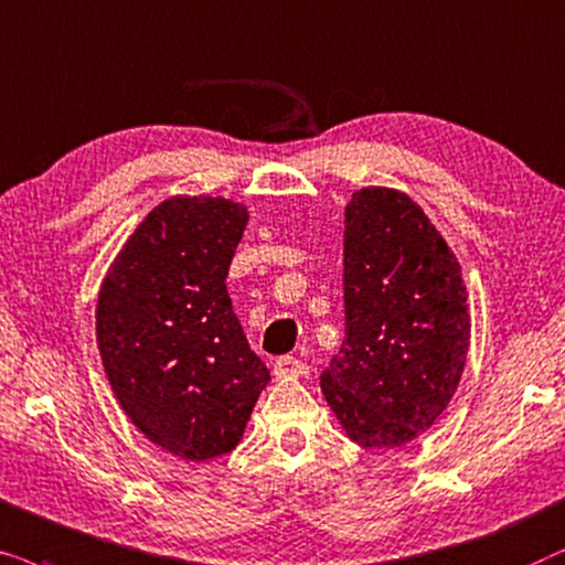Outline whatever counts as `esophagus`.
Returning <instances> with one entry per match:
<instances>
[{"label": "esophagus", "instance_id": "esophagus-1", "mask_svg": "<svg viewBox=\"0 0 565 565\" xmlns=\"http://www.w3.org/2000/svg\"><path fill=\"white\" fill-rule=\"evenodd\" d=\"M310 372V366L305 361L291 359V356H281L274 364V377L276 380H295V377H305Z\"/></svg>", "mask_w": 565, "mask_h": 565}]
</instances>
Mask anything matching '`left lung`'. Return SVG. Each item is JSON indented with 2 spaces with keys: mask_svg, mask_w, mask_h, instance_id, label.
<instances>
[{
  "mask_svg": "<svg viewBox=\"0 0 565 565\" xmlns=\"http://www.w3.org/2000/svg\"><path fill=\"white\" fill-rule=\"evenodd\" d=\"M343 302L345 341L322 372V395L353 445H408L447 411L470 349L460 260L408 193H351Z\"/></svg>",
  "mask_w": 565,
  "mask_h": 565,
  "instance_id": "obj_1",
  "label": "left lung"
}]
</instances>
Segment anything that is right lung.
I'll use <instances>...</instances> for the list:
<instances>
[{
	"label": "right lung",
	"instance_id": "right-lung-1",
	"mask_svg": "<svg viewBox=\"0 0 565 565\" xmlns=\"http://www.w3.org/2000/svg\"><path fill=\"white\" fill-rule=\"evenodd\" d=\"M247 222L243 201L170 195L131 232L97 291V351L113 395L152 445L188 462L235 449L270 382L224 284Z\"/></svg>",
	"mask_w": 565,
	"mask_h": 565
}]
</instances>
